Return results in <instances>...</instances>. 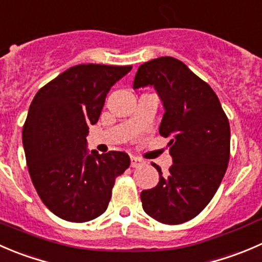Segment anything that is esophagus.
I'll use <instances>...</instances> for the list:
<instances>
[{
    "mask_svg": "<svg viewBox=\"0 0 262 262\" xmlns=\"http://www.w3.org/2000/svg\"><path fill=\"white\" fill-rule=\"evenodd\" d=\"M144 164H145V162H144V160L140 159V158L131 157V167H132V168L141 167V165H144Z\"/></svg>",
    "mask_w": 262,
    "mask_h": 262,
    "instance_id": "1",
    "label": "esophagus"
}]
</instances>
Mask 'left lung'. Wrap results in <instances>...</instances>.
I'll return each mask as SVG.
<instances>
[{"label": "left lung", "mask_w": 262, "mask_h": 262, "mask_svg": "<svg viewBox=\"0 0 262 262\" xmlns=\"http://www.w3.org/2000/svg\"><path fill=\"white\" fill-rule=\"evenodd\" d=\"M154 86L164 107L159 127L169 137L173 159L168 176L159 172L154 188L141 192L142 209L163 224L195 218L210 203L227 170L229 121L210 85L183 62L159 57L137 69L134 89Z\"/></svg>", "instance_id": "8db88e82"}]
</instances>
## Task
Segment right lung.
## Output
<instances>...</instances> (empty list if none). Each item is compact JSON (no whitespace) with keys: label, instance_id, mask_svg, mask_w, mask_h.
<instances>
[{"label":"right lung","instance_id":"1","mask_svg":"<svg viewBox=\"0 0 262 262\" xmlns=\"http://www.w3.org/2000/svg\"><path fill=\"white\" fill-rule=\"evenodd\" d=\"M131 69L70 67L39 89L30 104L23 127L28 169L40 200L58 218L84 223L102 215L116 178L130 167L123 151L89 154L86 135L111 88Z\"/></svg>","mask_w":262,"mask_h":262}]
</instances>
